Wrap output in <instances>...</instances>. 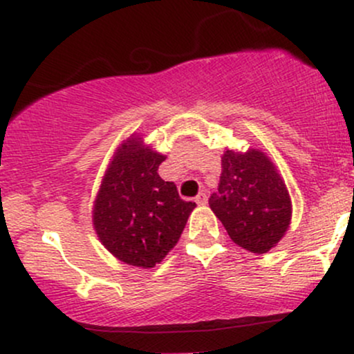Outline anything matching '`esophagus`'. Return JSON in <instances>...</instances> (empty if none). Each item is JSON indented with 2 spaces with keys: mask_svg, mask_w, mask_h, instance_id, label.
Segmentation results:
<instances>
[{
  "mask_svg": "<svg viewBox=\"0 0 354 354\" xmlns=\"http://www.w3.org/2000/svg\"><path fill=\"white\" fill-rule=\"evenodd\" d=\"M196 203H198V205H206V203H208V194L203 191V193H200L196 196Z\"/></svg>",
  "mask_w": 354,
  "mask_h": 354,
  "instance_id": "obj_1",
  "label": "esophagus"
}]
</instances>
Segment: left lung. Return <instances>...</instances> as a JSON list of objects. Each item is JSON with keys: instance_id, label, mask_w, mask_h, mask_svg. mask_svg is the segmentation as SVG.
Segmentation results:
<instances>
[{"instance_id": "left-lung-1", "label": "left lung", "mask_w": 354, "mask_h": 354, "mask_svg": "<svg viewBox=\"0 0 354 354\" xmlns=\"http://www.w3.org/2000/svg\"><path fill=\"white\" fill-rule=\"evenodd\" d=\"M221 178L209 206L230 238L248 251L263 254L276 246L290 226L291 201L286 186L266 154L226 151Z\"/></svg>"}]
</instances>
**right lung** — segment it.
Masks as SVG:
<instances>
[{"label": "right lung", "mask_w": 354, "mask_h": 354, "mask_svg": "<svg viewBox=\"0 0 354 354\" xmlns=\"http://www.w3.org/2000/svg\"><path fill=\"white\" fill-rule=\"evenodd\" d=\"M163 154L138 149L129 140L118 149L95 201L96 233L109 253L133 266L153 268L180 239L196 203L181 200L173 181L161 180Z\"/></svg>", "instance_id": "1"}]
</instances>
